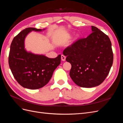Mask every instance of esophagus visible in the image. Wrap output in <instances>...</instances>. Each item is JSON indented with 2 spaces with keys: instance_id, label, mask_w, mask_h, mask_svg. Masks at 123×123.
Listing matches in <instances>:
<instances>
[{
  "instance_id": "esophagus-1",
  "label": "esophagus",
  "mask_w": 123,
  "mask_h": 123,
  "mask_svg": "<svg viewBox=\"0 0 123 123\" xmlns=\"http://www.w3.org/2000/svg\"><path fill=\"white\" fill-rule=\"evenodd\" d=\"M66 57L64 55H62V56H61V58H62V61H66Z\"/></svg>"
}]
</instances>
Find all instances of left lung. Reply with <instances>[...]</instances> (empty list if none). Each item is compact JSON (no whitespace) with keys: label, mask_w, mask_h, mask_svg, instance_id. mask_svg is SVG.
<instances>
[{"label":"left lung","mask_w":123,"mask_h":123,"mask_svg":"<svg viewBox=\"0 0 123 123\" xmlns=\"http://www.w3.org/2000/svg\"><path fill=\"white\" fill-rule=\"evenodd\" d=\"M87 37L67 47L63 54L71 64L70 76L75 84L92 88L101 84L108 75L113 61L109 37L94 26Z\"/></svg>","instance_id":"8db88e82"}]
</instances>
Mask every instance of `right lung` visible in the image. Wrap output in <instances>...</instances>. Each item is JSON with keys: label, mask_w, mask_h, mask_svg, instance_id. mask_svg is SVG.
<instances>
[{"label": "right lung", "mask_w": 123, "mask_h": 123, "mask_svg": "<svg viewBox=\"0 0 123 123\" xmlns=\"http://www.w3.org/2000/svg\"><path fill=\"white\" fill-rule=\"evenodd\" d=\"M44 30L26 28L15 37L11 43L9 56L10 68L17 82L24 88L37 89L43 87L49 82L54 71L61 64L60 54L57 57L50 58L25 49V38L29 33Z\"/></svg>", "instance_id": "add662e5"}]
</instances>
